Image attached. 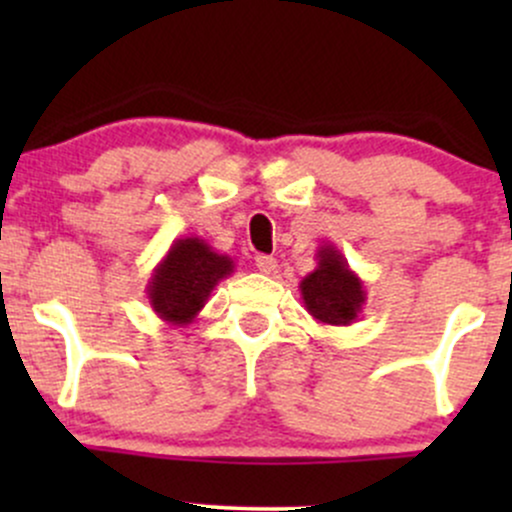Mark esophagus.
<instances>
[{
  "label": "esophagus",
  "instance_id": "1",
  "mask_svg": "<svg viewBox=\"0 0 512 512\" xmlns=\"http://www.w3.org/2000/svg\"><path fill=\"white\" fill-rule=\"evenodd\" d=\"M255 264H257V269H260L262 274H272L276 269V260H274V257H269V255H257Z\"/></svg>",
  "mask_w": 512,
  "mask_h": 512
}]
</instances>
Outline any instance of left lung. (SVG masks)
Here are the masks:
<instances>
[{"mask_svg":"<svg viewBox=\"0 0 512 512\" xmlns=\"http://www.w3.org/2000/svg\"><path fill=\"white\" fill-rule=\"evenodd\" d=\"M317 267L298 286L305 310L322 325L346 327L358 320L366 305V289L346 257L334 245H322Z\"/></svg>","mask_w":512,"mask_h":512,"instance_id":"8db88e82","label":"left lung"}]
</instances>
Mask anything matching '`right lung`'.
Segmentation results:
<instances>
[{
	"mask_svg": "<svg viewBox=\"0 0 512 512\" xmlns=\"http://www.w3.org/2000/svg\"><path fill=\"white\" fill-rule=\"evenodd\" d=\"M233 267L231 257L216 252L207 240L178 238L154 267L146 296L163 322L185 327L199 315L216 284L233 274Z\"/></svg>",
	"mask_w": 512,
	"mask_h": 512,
	"instance_id": "add662e5",
	"label": "right lung"
}]
</instances>
